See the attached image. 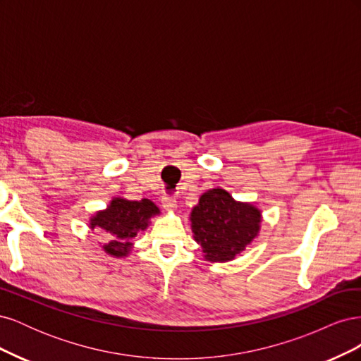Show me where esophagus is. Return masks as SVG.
I'll return each instance as SVG.
<instances>
[{
	"instance_id": "1",
	"label": "esophagus",
	"mask_w": 361,
	"mask_h": 361,
	"mask_svg": "<svg viewBox=\"0 0 361 361\" xmlns=\"http://www.w3.org/2000/svg\"><path fill=\"white\" fill-rule=\"evenodd\" d=\"M161 203H162V207L166 211H174L178 207L176 199H174L173 195H170V194H164L162 199H161Z\"/></svg>"
}]
</instances>
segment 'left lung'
Wrapping results in <instances>:
<instances>
[{"label":"left lung","mask_w":361,"mask_h":361,"mask_svg":"<svg viewBox=\"0 0 361 361\" xmlns=\"http://www.w3.org/2000/svg\"><path fill=\"white\" fill-rule=\"evenodd\" d=\"M190 220L204 259L228 262L253 243L260 231L262 214L251 203L236 202L226 190L214 188L202 194Z\"/></svg>","instance_id":"8db88e82"}]
</instances>
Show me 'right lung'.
<instances>
[{
  "mask_svg": "<svg viewBox=\"0 0 361 361\" xmlns=\"http://www.w3.org/2000/svg\"><path fill=\"white\" fill-rule=\"evenodd\" d=\"M159 214L158 206L149 199L140 202L116 197L106 209L96 212L90 218V228L108 233V241L102 248L114 257H126L133 248V239L138 232L147 228L150 218Z\"/></svg>",
  "mask_w": 361,
  "mask_h": 361,
  "instance_id": "add662e5",
  "label": "right lung"
}]
</instances>
